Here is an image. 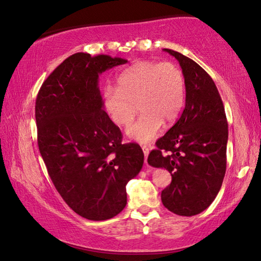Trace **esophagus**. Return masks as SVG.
<instances>
[{
    "label": "esophagus",
    "mask_w": 261,
    "mask_h": 261,
    "mask_svg": "<svg viewBox=\"0 0 261 261\" xmlns=\"http://www.w3.org/2000/svg\"><path fill=\"white\" fill-rule=\"evenodd\" d=\"M141 149H142V151H144L145 162H146V164H147V157H148V154H149V147H148V146H141Z\"/></svg>",
    "instance_id": "obj_1"
}]
</instances>
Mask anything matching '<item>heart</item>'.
Here are the masks:
<instances>
[{"label": "heart", "instance_id": "heart-1", "mask_svg": "<svg viewBox=\"0 0 261 261\" xmlns=\"http://www.w3.org/2000/svg\"><path fill=\"white\" fill-rule=\"evenodd\" d=\"M103 100L111 120L120 126L134 121L138 107L141 115L126 135L148 142L160 134L163 122L172 123L180 115L186 100L185 75L172 62L140 61L120 74L117 87H105Z\"/></svg>", "mask_w": 261, "mask_h": 261}]
</instances>
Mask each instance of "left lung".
<instances>
[{
	"label": "left lung",
	"mask_w": 261,
	"mask_h": 261,
	"mask_svg": "<svg viewBox=\"0 0 261 261\" xmlns=\"http://www.w3.org/2000/svg\"><path fill=\"white\" fill-rule=\"evenodd\" d=\"M186 80V107L180 119L156 141L148 164L171 173L162 202L180 216L200 214L221 190L228 138L225 110L217 87L195 61L173 49Z\"/></svg>",
	"instance_id": "1"
}]
</instances>
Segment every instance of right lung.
<instances>
[{
  "label": "right lung",
  "mask_w": 261,
  "mask_h": 261,
  "mask_svg": "<svg viewBox=\"0 0 261 261\" xmlns=\"http://www.w3.org/2000/svg\"><path fill=\"white\" fill-rule=\"evenodd\" d=\"M124 59L75 53L50 73L35 105L40 155L56 190L74 213L106 221L126 205V183L144 152L122 144V132L103 110L98 76Z\"/></svg>",
  "instance_id": "right-lung-1"
}]
</instances>
